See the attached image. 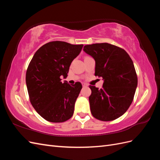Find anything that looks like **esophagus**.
<instances>
[{
  "label": "esophagus",
  "mask_w": 160,
  "mask_h": 160,
  "mask_svg": "<svg viewBox=\"0 0 160 160\" xmlns=\"http://www.w3.org/2000/svg\"><path fill=\"white\" fill-rule=\"evenodd\" d=\"M82 84H83V87H84V88H85V87H88V85L87 84V83H82Z\"/></svg>",
  "instance_id": "1"
}]
</instances>
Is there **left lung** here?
<instances>
[{"mask_svg": "<svg viewBox=\"0 0 160 160\" xmlns=\"http://www.w3.org/2000/svg\"><path fill=\"white\" fill-rule=\"evenodd\" d=\"M83 51L95 61V75L103 80L102 89L89 86L92 115L103 122L121 117L132 104L138 86L132 59L123 49L107 42L85 45Z\"/></svg>", "mask_w": 160, "mask_h": 160, "instance_id": "left-lung-1", "label": "left lung"}]
</instances>
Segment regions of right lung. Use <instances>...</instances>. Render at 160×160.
<instances>
[{
	"mask_svg": "<svg viewBox=\"0 0 160 160\" xmlns=\"http://www.w3.org/2000/svg\"><path fill=\"white\" fill-rule=\"evenodd\" d=\"M83 45L52 41L38 49L26 73V84L32 107L42 118L53 123L64 122L74 112L75 103L82 89L66 78L71 62L79 55Z\"/></svg>",
	"mask_w": 160,
	"mask_h": 160,
	"instance_id": "add662e5",
	"label": "right lung"
}]
</instances>
